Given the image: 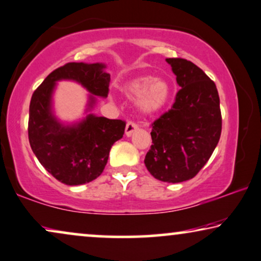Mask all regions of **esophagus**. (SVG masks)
<instances>
[{
    "instance_id": "34e87169",
    "label": "esophagus",
    "mask_w": 261,
    "mask_h": 261,
    "mask_svg": "<svg viewBox=\"0 0 261 261\" xmlns=\"http://www.w3.org/2000/svg\"><path fill=\"white\" fill-rule=\"evenodd\" d=\"M138 128V125L135 123V121H128L126 124V127H125V135L126 136H131L134 131H136Z\"/></svg>"
}]
</instances>
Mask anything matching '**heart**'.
<instances>
[{"label":"heart","instance_id":"1","mask_svg":"<svg viewBox=\"0 0 261 261\" xmlns=\"http://www.w3.org/2000/svg\"><path fill=\"white\" fill-rule=\"evenodd\" d=\"M125 93L130 98H138V106L144 113H154L161 110L171 95L168 83L143 76L131 80L125 85Z\"/></svg>","mask_w":261,"mask_h":261}]
</instances>
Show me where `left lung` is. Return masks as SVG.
Returning a JSON list of instances; mask_svg holds the SVG:
<instances>
[{
	"label": "left lung",
	"mask_w": 261,
	"mask_h": 261,
	"mask_svg": "<svg viewBox=\"0 0 261 261\" xmlns=\"http://www.w3.org/2000/svg\"><path fill=\"white\" fill-rule=\"evenodd\" d=\"M181 87L172 109L151 124V145L144 159L150 174L165 182L196 176L220 141L222 116L216 85L184 58H167Z\"/></svg>",
	"instance_id": "obj_1"
}]
</instances>
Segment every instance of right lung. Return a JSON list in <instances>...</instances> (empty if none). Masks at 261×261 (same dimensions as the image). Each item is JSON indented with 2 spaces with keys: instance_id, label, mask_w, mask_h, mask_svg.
Wrapping results in <instances>:
<instances>
[{
  "instance_id": "1",
  "label": "right lung",
  "mask_w": 261,
  "mask_h": 261,
  "mask_svg": "<svg viewBox=\"0 0 261 261\" xmlns=\"http://www.w3.org/2000/svg\"><path fill=\"white\" fill-rule=\"evenodd\" d=\"M100 63H67L57 68L34 90L30 103L29 140L37 159L50 174L65 185L93 181L103 172L114 142L123 137L125 123L88 114L74 126H63L51 113L56 81L74 80L94 95H109L111 75Z\"/></svg>"
}]
</instances>
